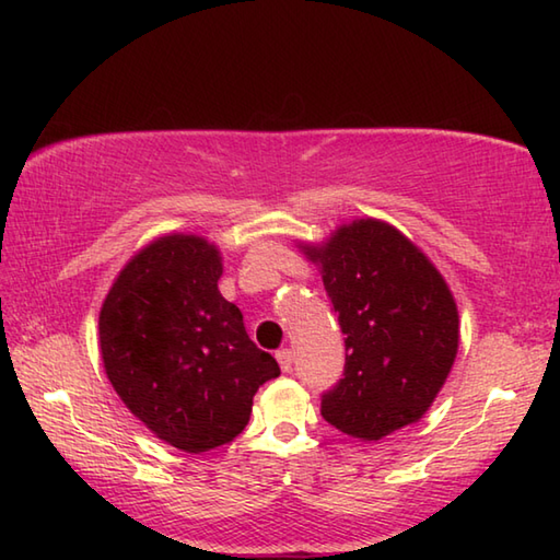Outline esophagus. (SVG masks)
<instances>
[{"instance_id": "obj_1", "label": "esophagus", "mask_w": 560, "mask_h": 560, "mask_svg": "<svg viewBox=\"0 0 560 560\" xmlns=\"http://www.w3.org/2000/svg\"><path fill=\"white\" fill-rule=\"evenodd\" d=\"M277 361H279L283 373H291V368H293V351H291V349L277 351Z\"/></svg>"}]
</instances>
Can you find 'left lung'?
<instances>
[{
  "label": "left lung",
  "instance_id": "left-lung-1",
  "mask_svg": "<svg viewBox=\"0 0 560 560\" xmlns=\"http://www.w3.org/2000/svg\"><path fill=\"white\" fill-rule=\"evenodd\" d=\"M323 269L347 335L343 377L323 395L325 421L380 440L416 423L445 385L459 315L445 279L395 225L359 219L323 245H301Z\"/></svg>",
  "mask_w": 560,
  "mask_h": 560
}]
</instances>
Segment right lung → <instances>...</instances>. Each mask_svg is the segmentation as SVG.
<instances>
[{
	"label": "right lung",
	"instance_id": "1",
	"mask_svg": "<svg viewBox=\"0 0 560 560\" xmlns=\"http://www.w3.org/2000/svg\"><path fill=\"white\" fill-rule=\"evenodd\" d=\"M221 273L217 245L163 235L117 273L98 317L101 359L125 407L195 455L243 433L255 392L281 373L221 295Z\"/></svg>",
	"mask_w": 560,
	"mask_h": 560
}]
</instances>
